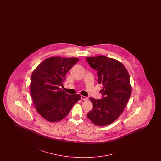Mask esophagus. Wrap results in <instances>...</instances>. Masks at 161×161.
Here are the masks:
<instances>
[{"label":"esophagus","instance_id":"34e87169","mask_svg":"<svg viewBox=\"0 0 161 161\" xmlns=\"http://www.w3.org/2000/svg\"><path fill=\"white\" fill-rule=\"evenodd\" d=\"M81 98L82 99H83L84 101H87V100H88V97L84 96H82V95L81 96Z\"/></svg>","mask_w":161,"mask_h":161}]
</instances>
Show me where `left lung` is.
Segmentation results:
<instances>
[{
  "mask_svg": "<svg viewBox=\"0 0 161 161\" xmlns=\"http://www.w3.org/2000/svg\"><path fill=\"white\" fill-rule=\"evenodd\" d=\"M86 59L98 71V83L103 85L101 99L90 98L93 107L87 117L96 125H107L122 114L128 103L131 93L130 76L123 64L117 60L104 55Z\"/></svg>",
  "mask_w": 161,
  "mask_h": 161,
  "instance_id": "obj_1",
  "label": "left lung"
}]
</instances>
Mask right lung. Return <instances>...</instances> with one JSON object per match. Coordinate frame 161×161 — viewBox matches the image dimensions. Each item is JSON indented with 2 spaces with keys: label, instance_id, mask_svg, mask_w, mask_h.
I'll use <instances>...</instances> for the list:
<instances>
[{
  "label": "right lung",
  "instance_id": "1",
  "mask_svg": "<svg viewBox=\"0 0 161 161\" xmlns=\"http://www.w3.org/2000/svg\"><path fill=\"white\" fill-rule=\"evenodd\" d=\"M79 60L76 58H48L32 74L31 97L36 110L47 120L60 121L81 99L79 94L69 95L60 88L63 86L66 73Z\"/></svg>",
  "mask_w": 161,
  "mask_h": 161
}]
</instances>
